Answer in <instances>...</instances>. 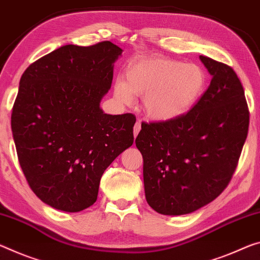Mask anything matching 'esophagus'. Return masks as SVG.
Segmentation results:
<instances>
[{
	"mask_svg": "<svg viewBox=\"0 0 260 260\" xmlns=\"http://www.w3.org/2000/svg\"><path fill=\"white\" fill-rule=\"evenodd\" d=\"M140 129H141V123H140V121H137V122H135V125H134V129H133L134 138H137V137H138V134H139Z\"/></svg>",
	"mask_w": 260,
	"mask_h": 260,
	"instance_id": "obj_1",
	"label": "esophagus"
}]
</instances>
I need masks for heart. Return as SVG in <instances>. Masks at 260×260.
<instances>
[{"label":"heart","instance_id":"heart-1","mask_svg":"<svg viewBox=\"0 0 260 260\" xmlns=\"http://www.w3.org/2000/svg\"><path fill=\"white\" fill-rule=\"evenodd\" d=\"M207 86V74L196 63L162 56L135 61L126 71V82L114 83V96L131 104L135 96H145L143 110L151 120H176L194 108Z\"/></svg>","mask_w":260,"mask_h":260}]
</instances>
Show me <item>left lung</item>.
<instances>
[{
	"label": "left lung",
	"mask_w": 260,
	"mask_h": 260,
	"mask_svg": "<svg viewBox=\"0 0 260 260\" xmlns=\"http://www.w3.org/2000/svg\"><path fill=\"white\" fill-rule=\"evenodd\" d=\"M212 81L194 108L176 120L142 122L135 145L143 157L147 203L164 215H183L228 186L248 137L250 113L230 66L200 55Z\"/></svg>",
	"instance_id": "left-lung-1"
}]
</instances>
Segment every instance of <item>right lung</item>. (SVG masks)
<instances>
[{
	"mask_svg": "<svg viewBox=\"0 0 260 260\" xmlns=\"http://www.w3.org/2000/svg\"><path fill=\"white\" fill-rule=\"evenodd\" d=\"M121 53L111 41L66 45L20 77L11 113L16 150L31 189L53 208L75 213L93 205L106 168L133 145L135 115L100 106Z\"/></svg>",
	"mask_w": 260,
	"mask_h": 260,
	"instance_id": "add662e5",
	"label": "right lung"
}]
</instances>
